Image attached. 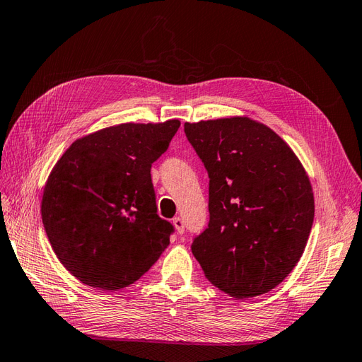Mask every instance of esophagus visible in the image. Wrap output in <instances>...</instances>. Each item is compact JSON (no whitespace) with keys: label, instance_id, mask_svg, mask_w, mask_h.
Instances as JSON below:
<instances>
[{"label":"esophagus","instance_id":"esophagus-1","mask_svg":"<svg viewBox=\"0 0 362 362\" xmlns=\"http://www.w3.org/2000/svg\"><path fill=\"white\" fill-rule=\"evenodd\" d=\"M173 226H175V229H177L178 234H184L185 226H184V221H182L181 217H175L173 218Z\"/></svg>","mask_w":362,"mask_h":362}]
</instances>
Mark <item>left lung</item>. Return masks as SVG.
<instances>
[{
	"mask_svg": "<svg viewBox=\"0 0 362 362\" xmlns=\"http://www.w3.org/2000/svg\"><path fill=\"white\" fill-rule=\"evenodd\" d=\"M210 178V222L192 252L205 278L235 299L275 288L313 228L308 175L275 131L245 116L184 124Z\"/></svg>",
	"mask_w": 362,
	"mask_h": 362,
	"instance_id": "1",
	"label": "left lung"
}]
</instances>
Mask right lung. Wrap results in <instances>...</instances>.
Returning a JSON list of instances; mask_svg holds the SVG:
<instances>
[{"instance_id": "obj_1", "label": "right lung", "mask_w": 362, "mask_h": 362, "mask_svg": "<svg viewBox=\"0 0 362 362\" xmlns=\"http://www.w3.org/2000/svg\"><path fill=\"white\" fill-rule=\"evenodd\" d=\"M181 122L120 124L64 151L42 196V222L62 264L86 286L120 290L169 246L170 222L157 214L151 166Z\"/></svg>"}]
</instances>
